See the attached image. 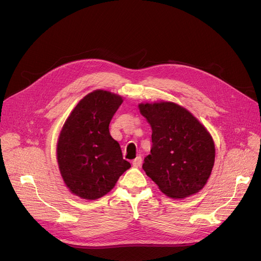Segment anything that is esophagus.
<instances>
[{"label":"esophagus","mask_w":261,"mask_h":261,"mask_svg":"<svg viewBox=\"0 0 261 261\" xmlns=\"http://www.w3.org/2000/svg\"><path fill=\"white\" fill-rule=\"evenodd\" d=\"M141 163H143V159H141L140 155L137 156L136 159L133 160V165H134V167H135V168H139L140 165H141Z\"/></svg>","instance_id":"34e87169"}]
</instances>
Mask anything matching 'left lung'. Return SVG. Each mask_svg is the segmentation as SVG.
<instances>
[{
  "label": "left lung",
  "instance_id": "left-lung-1",
  "mask_svg": "<svg viewBox=\"0 0 261 261\" xmlns=\"http://www.w3.org/2000/svg\"><path fill=\"white\" fill-rule=\"evenodd\" d=\"M152 128L146 174L171 198H185L207 183L216 149L207 129L186 109L172 102L139 105Z\"/></svg>",
  "mask_w": 261,
  "mask_h": 261
}]
</instances>
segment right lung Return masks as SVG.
<instances>
[{
	"label": "right lung",
	"mask_w": 261,
	"mask_h": 261,
	"mask_svg": "<svg viewBox=\"0 0 261 261\" xmlns=\"http://www.w3.org/2000/svg\"><path fill=\"white\" fill-rule=\"evenodd\" d=\"M122 102L120 96L105 90L87 94L60 134L57 152L62 177L69 191L84 199L105 196L130 168L109 130Z\"/></svg>",
	"instance_id": "add662e5"
}]
</instances>
